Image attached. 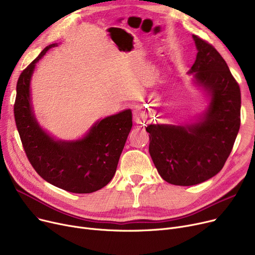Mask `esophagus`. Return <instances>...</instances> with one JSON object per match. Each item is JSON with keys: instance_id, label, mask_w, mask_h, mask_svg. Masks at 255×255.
Segmentation results:
<instances>
[{"instance_id": "obj_1", "label": "esophagus", "mask_w": 255, "mask_h": 255, "mask_svg": "<svg viewBox=\"0 0 255 255\" xmlns=\"http://www.w3.org/2000/svg\"><path fill=\"white\" fill-rule=\"evenodd\" d=\"M143 113L142 112H140V111H136L135 113H134V120H135V122H137V123H141L142 121H143Z\"/></svg>"}]
</instances>
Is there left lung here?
I'll return each instance as SVG.
<instances>
[{"instance_id": "left-lung-1", "label": "left lung", "mask_w": 255, "mask_h": 255, "mask_svg": "<svg viewBox=\"0 0 255 255\" xmlns=\"http://www.w3.org/2000/svg\"><path fill=\"white\" fill-rule=\"evenodd\" d=\"M196 60L189 73L207 90L211 102L203 119L185 126L149 125V152L161 178L173 185L203 183L222 169L241 124V91L224 59L193 35Z\"/></svg>"}]
</instances>
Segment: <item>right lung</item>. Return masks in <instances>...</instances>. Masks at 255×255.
I'll use <instances>...</instances> for the list:
<instances>
[{"instance_id": "add662e5", "label": "right lung", "mask_w": 255, "mask_h": 255, "mask_svg": "<svg viewBox=\"0 0 255 255\" xmlns=\"http://www.w3.org/2000/svg\"><path fill=\"white\" fill-rule=\"evenodd\" d=\"M46 46L20 73L14 103L15 124L30 163L38 175L51 185L73 193H92L114 178L119 159L132 127L130 110L107 117L76 141L53 140L39 127L30 100V82Z\"/></svg>"}]
</instances>
